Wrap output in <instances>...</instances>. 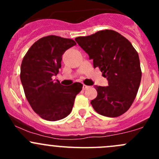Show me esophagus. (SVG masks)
<instances>
[{
    "mask_svg": "<svg viewBox=\"0 0 159 159\" xmlns=\"http://www.w3.org/2000/svg\"><path fill=\"white\" fill-rule=\"evenodd\" d=\"M89 86L85 85V84H83V89H84V90H85V89H89Z\"/></svg>",
    "mask_w": 159,
    "mask_h": 159,
    "instance_id": "1",
    "label": "esophagus"
}]
</instances>
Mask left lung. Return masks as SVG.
<instances>
[{
    "mask_svg": "<svg viewBox=\"0 0 159 159\" xmlns=\"http://www.w3.org/2000/svg\"><path fill=\"white\" fill-rule=\"evenodd\" d=\"M80 47L107 78L108 86H96L98 95L91 104L100 115L115 118L132 105L142 79L139 54L124 36L113 30H99L75 38Z\"/></svg>",
    "mask_w": 159,
    "mask_h": 159,
    "instance_id": "1",
    "label": "left lung"
}]
</instances>
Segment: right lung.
Segmentation results:
<instances>
[{
    "mask_svg": "<svg viewBox=\"0 0 159 159\" xmlns=\"http://www.w3.org/2000/svg\"><path fill=\"white\" fill-rule=\"evenodd\" d=\"M76 44L74 40L49 35L38 40L26 53L20 66V81L32 109L41 118L57 121L71 111L82 84L64 86L54 81L61 67L62 54Z\"/></svg>",
    "mask_w": 159,
    "mask_h": 159,
    "instance_id": "obj_1",
    "label": "right lung"
}]
</instances>
